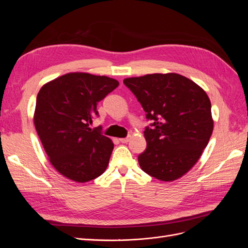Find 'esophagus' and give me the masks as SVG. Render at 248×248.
<instances>
[{
    "instance_id": "esophagus-1",
    "label": "esophagus",
    "mask_w": 248,
    "mask_h": 248,
    "mask_svg": "<svg viewBox=\"0 0 248 248\" xmlns=\"http://www.w3.org/2000/svg\"><path fill=\"white\" fill-rule=\"evenodd\" d=\"M121 142H123V144H126V142L129 141V138H125V139H120L119 140Z\"/></svg>"
}]
</instances>
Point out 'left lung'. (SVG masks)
<instances>
[{
	"label": "left lung",
	"instance_id": "1",
	"mask_svg": "<svg viewBox=\"0 0 248 248\" xmlns=\"http://www.w3.org/2000/svg\"><path fill=\"white\" fill-rule=\"evenodd\" d=\"M123 82L153 121L144 131L147 148L139 155L140 169L163 182L181 178L198 162L213 131L207 93L172 72L127 78Z\"/></svg>",
	"mask_w": 248,
	"mask_h": 248
}]
</instances>
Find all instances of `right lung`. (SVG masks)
<instances>
[{
  "mask_svg": "<svg viewBox=\"0 0 248 248\" xmlns=\"http://www.w3.org/2000/svg\"><path fill=\"white\" fill-rule=\"evenodd\" d=\"M119 86L108 77L70 72L44 84L37 95L34 124L48 160L73 182L106 171L114 142L89 127L97 103Z\"/></svg>",
  "mask_w": 248,
  "mask_h": 248,
  "instance_id": "obj_1",
  "label": "right lung"
}]
</instances>
